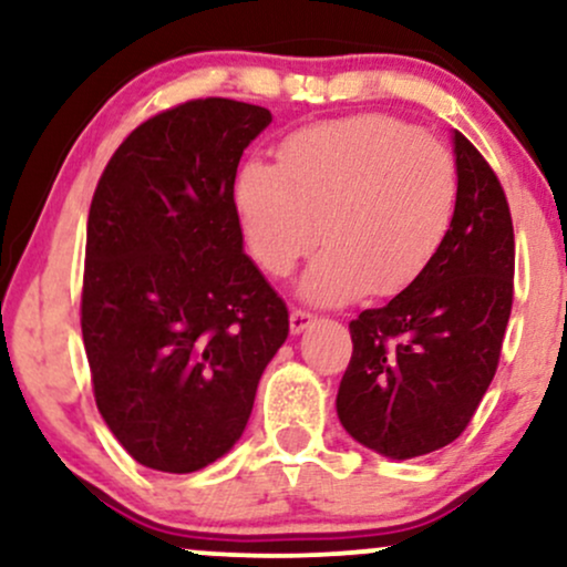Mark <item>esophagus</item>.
Here are the masks:
<instances>
[{
    "label": "esophagus",
    "mask_w": 567,
    "mask_h": 567,
    "mask_svg": "<svg viewBox=\"0 0 567 567\" xmlns=\"http://www.w3.org/2000/svg\"><path fill=\"white\" fill-rule=\"evenodd\" d=\"M315 320V315H311L309 309H301V306H296V309L290 311V330L292 333H301Z\"/></svg>",
    "instance_id": "34e87169"
}]
</instances>
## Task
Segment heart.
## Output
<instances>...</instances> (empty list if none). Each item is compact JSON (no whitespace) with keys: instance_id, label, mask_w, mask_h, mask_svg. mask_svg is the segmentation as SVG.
I'll return each instance as SVG.
<instances>
[{"instance_id":"obj_1","label":"heart","mask_w":567,"mask_h":567,"mask_svg":"<svg viewBox=\"0 0 567 567\" xmlns=\"http://www.w3.org/2000/svg\"><path fill=\"white\" fill-rule=\"evenodd\" d=\"M455 205L451 152L383 114L298 130L279 167L250 162L237 181L247 245L271 277H288L322 226L328 247L303 277V296L320 303L410 288L440 256Z\"/></svg>"}]
</instances>
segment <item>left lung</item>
I'll return each mask as SVG.
<instances>
[{
	"label": "left lung",
	"mask_w": 567,
	"mask_h": 567,
	"mask_svg": "<svg viewBox=\"0 0 567 567\" xmlns=\"http://www.w3.org/2000/svg\"><path fill=\"white\" fill-rule=\"evenodd\" d=\"M458 205L434 264L386 306L349 322L338 419L389 458L451 445L501 360L514 298V229L498 175L455 130Z\"/></svg>",
	"instance_id": "8db88e82"
}]
</instances>
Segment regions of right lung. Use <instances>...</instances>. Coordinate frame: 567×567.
<instances>
[{
  "label": "right lung",
  "instance_id": "right-lung-1",
  "mask_svg": "<svg viewBox=\"0 0 567 567\" xmlns=\"http://www.w3.org/2000/svg\"><path fill=\"white\" fill-rule=\"evenodd\" d=\"M269 109L197 97L141 122L87 216L82 338L95 405L148 470L188 474L243 437L288 306L243 252L234 178Z\"/></svg>",
  "mask_w": 567,
  "mask_h": 567
}]
</instances>
